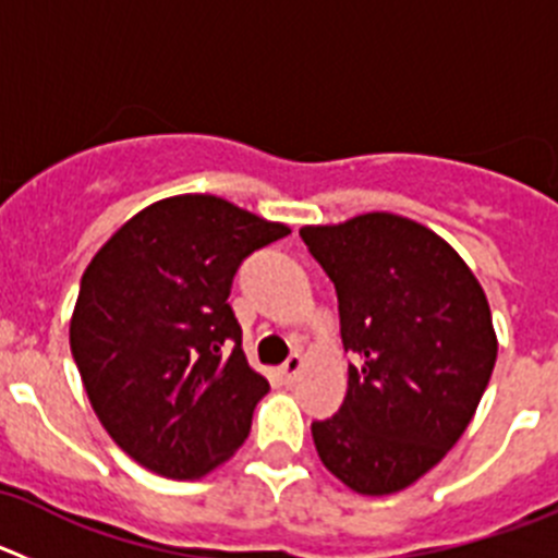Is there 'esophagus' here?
<instances>
[{
  "label": "esophagus",
  "mask_w": 558,
  "mask_h": 558,
  "mask_svg": "<svg viewBox=\"0 0 558 558\" xmlns=\"http://www.w3.org/2000/svg\"><path fill=\"white\" fill-rule=\"evenodd\" d=\"M302 368H304L302 354H290V357L282 363V377L288 379V383H293V379H299Z\"/></svg>",
  "instance_id": "34e87169"
}]
</instances>
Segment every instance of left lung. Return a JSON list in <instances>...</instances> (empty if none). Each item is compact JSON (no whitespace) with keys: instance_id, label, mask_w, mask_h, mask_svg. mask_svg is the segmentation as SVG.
Returning <instances> with one entry per match:
<instances>
[{"instance_id":"8db88e82","label":"left lung","mask_w":558,"mask_h":558,"mask_svg":"<svg viewBox=\"0 0 558 558\" xmlns=\"http://www.w3.org/2000/svg\"><path fill=\"white\" fill-rule=\"evenodd\" d=\"M338 290L347 399L313 422L322 463L357 495L408 489L456 447L497 360L481 282L427 226L391 211L302 226Z\"/></svg>"}]
</instances>
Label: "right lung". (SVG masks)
<instances>
[{
	"label": "right lung",
	"instance_id": "right-lung-1",
	"mask_svg": "<svg viewBox=\"0 0 558 558\" xmlns=\"http://www.w3.org/2000/svg\"><path fill=\"white\" fill-rule=\"evenodd\" d=\"M284 234L186 192L136 211L83 270L69 347L100 425L145 470L198 481L248 438L270 386L245 360L229 293L245 256Z\"/></svg>",
	"mask_w": 558,
	"mask_h": 558
}]
</instances>
